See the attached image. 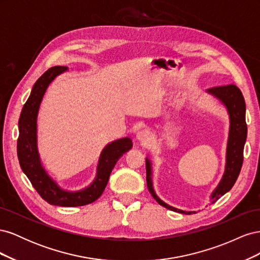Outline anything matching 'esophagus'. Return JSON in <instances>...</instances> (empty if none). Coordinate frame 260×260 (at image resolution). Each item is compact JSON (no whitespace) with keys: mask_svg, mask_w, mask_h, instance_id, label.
I'll use <instances>...</instances> for the list:
<instances>
[{"mask_svg":"<svg viewBox=\"0 0 260 260\" xmlns=\"http://www.w3.org/2000/svg\"><path fill=\"white\" fill-rule=\"evenodd\" d=\"M137 138L139 141H141V142H146V141L151 139V133H149L148 130H142L138 133Z\"/></svg>","mask_w":260,"mask_h":260,"instance_id":"1","label":"esophagus"}]
</instances>
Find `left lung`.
I'll return each instance as SVG.
<instances>
[{
  "instance_id": "8db88e82",
  "label": "left lung",
  "mask_w": 260,
  "mask_h": 260,
  "mask_svg": "<svg viewBox=\"0 0 260 260\" xmlns=\"http://www.w3.org/2000/svg\"><path fill=\"white\" fill-rule=\"evenodd\" d=\"M208 93L219 99L226 107L230 117V131L226 147V161L223 177L216 190L211 194V203H216L222 195L229 192L237 181L243 165V152L247 136V125L245 121V101H244L241 90L234 84L215 86L207 90ZM146 182L148 191L159 205L170 210L181 212V214H192L194 211H184L169 206L162 202L154 192L152 183V167L151 161L146 158Z\"/></svg>"
}]
</instances>
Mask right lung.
Here are the masks:
<instances>
[{"instance_id": "obj_1", "label": "right lung", "mask_w": 260, "mask_h": 260, "mask_svg": "<svg viewBox=\"0 0 260 260\" xmlns=\"http://www.w3.org/2000/svg\"><path fill=\"white\" fill-rule=\"evenodd\" d=\"M66 70L67 67L64 66L52 67L46 70L35 83L30 96L22 107L18 121L17 155L22 171L44 201L55 206L77 207L88 205L100 198L105 190L116 162L132 147V141L129 138H123L108 144L101 153L95 180L90 186L81 191L68 192L62 190L49 177L42 167L38 153L37 117L49 84Z\"/></svg>"}]
</instances>
